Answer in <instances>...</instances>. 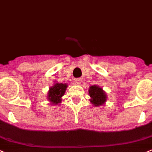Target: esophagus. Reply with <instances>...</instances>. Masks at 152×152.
<instances>
[{
    "mask_svg": "<svg viewBox=\"0 0 152 152\" xmlns=\"http://www.w3.org/2000/svg\"><path fill=\"white\" fill-rule=\"evenodd\" d=\"M75 82H76V85H80L82 83V79L80 78H78V79H75Z\"/></svg>",
    "mask_w": 152,
    "mask_h": 152,
    "instance_id": "esophagus-1",
    "label": "esophagus"
}]
</instances>
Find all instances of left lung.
Masks as SVG:
<instances>
[{
    "label": "left lung",
    "mask_w": 152,
    "mask_h": 152,
    "mask_svg": "<svg viewBox=\"0 0 152 152\" xmlns=\"http://www.w3.org/2000/svg\"><path fill=\"white\" fill-rule=\"evenodd\" d=\"M88 94L90 97V102L96 107L104 105L107 101V94L105 91L98 85L90 86L88 89Z\"/></svg>",
    "instance_id": "left-lung-1"
}]
</instances>
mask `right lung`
<instances>
[{"label":"right lung","instance_id":"1","mask_svg":"<svg viewBox=\"0 0 152 152\" xmlns=\"http://www.w3.org/2000/svg\"><path fill=\"white\" fill-rule=\"evenodd\" d=\"M67 84L58 83V82H54V85L49 88L48 94V99L51 104L57 105L61 103V97L64 95Z\"/></svg>","mask_w":152,"mask_h":152}]
</instances>
